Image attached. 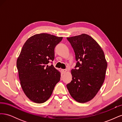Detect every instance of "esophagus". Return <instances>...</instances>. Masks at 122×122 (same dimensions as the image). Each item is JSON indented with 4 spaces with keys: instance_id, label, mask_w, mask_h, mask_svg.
Wrapping results in <instances>:
<instances>
[{
    "instance_id": "1",
    "label": "esophagus",
    "mask_w": 122,
    "mask_h": 122,
    "mask_svg": "<svg viewBox=\"0 0 122 122\" xmlns=\"http://www.w3.org/2000/svg\"><path fill=\"white\" fill-rule=\"evenodd\" d=\"M61 71L62 74H65V73H66V72H67V69H61Z\"/></svg>"
}]
</instances>
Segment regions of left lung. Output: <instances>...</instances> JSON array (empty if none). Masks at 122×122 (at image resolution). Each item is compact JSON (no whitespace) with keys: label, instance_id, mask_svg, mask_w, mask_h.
<instances>
[{"label":"left lung","instance_id":"obj_1","mask_svg":"<svg viewBox=\"0 0 122 122\" xmlns=\"http://www.w3.org/2000/svg\"><path fill=\"white\" fill-rule=\"evenodd\" d=\"M77 61L71 70L72 80L67 84L71 97L77 102L86 103L93 99L104 82L107 63L98 43L83 34L67 38Z\"/></svg>","mask_w":122,"mask_h":122}]
</instances>
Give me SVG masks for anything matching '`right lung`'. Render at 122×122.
Instances as JSON below:
<instances>
[{
    "label": "right lung",
    "instance_id": "1",
    "mask_svg": "<svg viewBox=\"0 0 122 122\" xmlns=\"http://www.w3.org/2000/svg\"><path fill=\"white\" fill-rule=\"evenodd\" d=\"M62 37L42 33L28 39L17 60L20 84L24 94L36 103L46 102L60 81L61 73L50 61L54 58V48Z\"/></svg>",
    "mask_w": 122,
    "mask_h": 122
}]
</instances>
